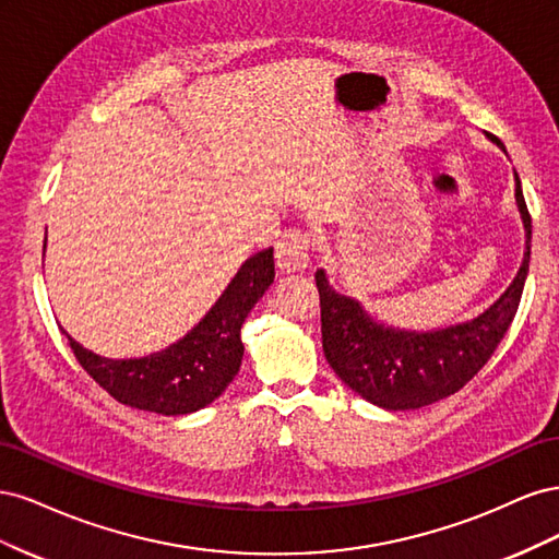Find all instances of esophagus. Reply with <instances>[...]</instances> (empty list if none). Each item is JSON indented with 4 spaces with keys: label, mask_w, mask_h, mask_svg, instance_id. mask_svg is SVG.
Returning a JSON list of instances; mask_svg holds the SVG:
<instances>
[{
    "label": "esophagus",
    "mask_w": 559,
    "mask_h": 559,
    "mask_svg": "<svg viewBox=\"0 0 559 559\" xmlns=\"http://www.w3.org/2000/svg\"><path fill=\"white\" fill-rule=\"evenodd\" d=\"M310 249L312 240L306 230L292 228L282 235V240L275 245V261L284 273H298L310 265Z\"/></svg>",
    "instance_id": "1"
}]
</instances>
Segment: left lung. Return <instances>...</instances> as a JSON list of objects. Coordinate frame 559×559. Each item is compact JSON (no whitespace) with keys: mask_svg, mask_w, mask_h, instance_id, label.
Returning <instances> with one entry per match:
<instances>
[{"mask_svg":"<svg viewBox=\"0 0 559 559\" xmlns=\"http://www.w3.org/2000/svg\"><path fill=\"white\" fill-rule=\"evenodd\" d=\"M487 138L506 151L495 134ZM515 202L527 238L522 265L495 306L464 324L421 333L384 326L361 308L359 300L337 294L324 270H317L321 347L335 376L352 392L386 411H415L460 392L489 361L518 312L530 273L532 216L518 173Z\"/></svg>","mask_w":559,"mask_h":559,"instance_id":"8db88e82","label":"left lung"}]
</instances>
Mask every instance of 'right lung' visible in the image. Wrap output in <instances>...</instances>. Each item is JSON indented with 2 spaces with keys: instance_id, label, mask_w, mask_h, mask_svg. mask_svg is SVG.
<instances>
[{
  "instance_id": "add662e5",
  "label": "right lung",
  "mask_w": 559,
  "mask_h": 559,
  "mask_svg": "<svg viewBox=\"0 0 559 559\" xmlns=\"http://www.w3.org/2000/svg\"><path fill=\"white\" fill-rule=\"evenodd\" d=\"M273 280V247H267L242 263L212 310L181 341L142 359H105L62 333L83 370L118 403L158 415H189L222 396L238 376L245 354L240 329Z\"/></svg>"
}]
</instances>
